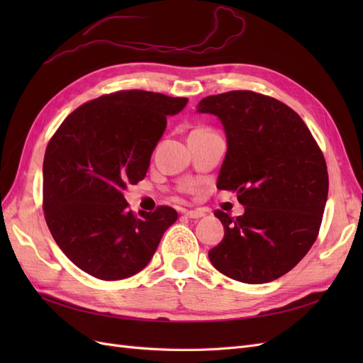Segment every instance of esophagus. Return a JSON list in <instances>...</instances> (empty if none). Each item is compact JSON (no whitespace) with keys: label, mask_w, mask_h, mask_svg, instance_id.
<instances>
[{"label":"esophagus","mask_w":363,"mask_h":363,"mask_svg":"<svg viewBox=\"0 0 363 363\" xmlns=\"http://www.w3.org/2000/svg\"><path fill=\"white\" fill-rule=\"evenodd\" d=\"M183 215L186 218H191V219H199V218H203L204 213L201 211H184Z\"/></svg>","instance_id":"34e87169"}]
</instances>
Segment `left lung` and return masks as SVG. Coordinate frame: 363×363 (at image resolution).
I'll list each match as a JSON object with an SVG mask.
<instances>
[{
    "mask_svg": "<svg viewBox=\"0 0 363 363\" xmlns=\"http://www.w3.org/2000/svg\"><path fill=\"white\" fill-rule=\"evenodd\" d=\"M196 112L221 121L227 152L216 188L235 191L245 207L238 218L215 212L224 238L208 259L224 276L242 283L284 276L320 232L328 195L320 147L291 107L256 92L206 96Z\"/></svg>",
    "mask_w": 363,
    "mask_h": 363,
    "instance_id": "1",
    "label": "left lung"
}]
</instances>
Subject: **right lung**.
Returning <instances> with one entry per match:
<instances>
[{
  "instance_id": "obj_1",
  "label": "right lung",
  "mask_w": 363,
  "mask_h": 363,
  "mask_svg": "<svg viewBox=\"0 0 363 363\" xmlns=\"http://www.w3.org/2000/svg\"><path fill=\"white\" fill-rule=\"evenodd\" d=\"M188 98L123 91L80 106L63 121L43 157V211L50 232L74 265L100 280L144 269L163 233L177 221L172 207L128 211L127 184L144 180L150 159Z\"/></svg>"
}]
</instances>
